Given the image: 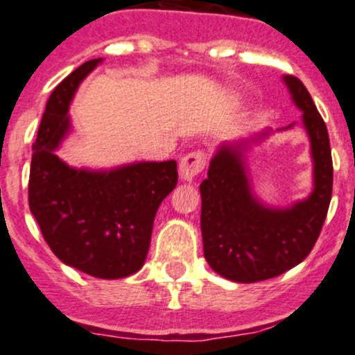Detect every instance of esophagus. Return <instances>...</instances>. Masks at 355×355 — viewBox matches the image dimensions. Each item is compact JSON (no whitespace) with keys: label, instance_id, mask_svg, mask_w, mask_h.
Listing matches in <instances>:
<instances>
[{"label":"esophagus","instance_id":"esophagus-1","mask_svg":"<svg viewBox=\"0 0 355 355\" xmlns=\"http://www.w3.org/2000/svg\"><path fill=\"white\" fill-rule=\"evenodd\" d=\"M207 165V153L203 150H193L187 153L180 162V175L183 180H191L205 168Z\"/></svg>","mask_w":355,"mask_h":355}]
</instances>
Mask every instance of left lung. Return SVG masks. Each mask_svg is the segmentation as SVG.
Listing matches in <instances>:
<instances>
[{
	"label": "left lung",
	"mask_w": 355,
	"mask_h": 355,
	"mask_svg": "<svg viewBox=\"0 0 355 355\" xmlns=\"http://www.w3.org/2000/svg\"><path fill=\"white\" fill-rule=\"evenodd\" d=\"M312 145L313 191L291 209H267L254 198L242 164L243 145H223L202 182V239L207 262L234 282L277 277L311 254L327 217L334 166L327 126L311 93L295 76H284Z\"/></svg>",
	"instance_id": "obj_1"
}]
</instances>
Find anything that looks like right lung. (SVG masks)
<instances>
[{
  "label": "right lung",
  "instance_id": "1",
  "mask_svg": "<svg viewBox=\"0 0 355 355\" xmlns=\"http://www.w3.org/2000/svg\"><path fill=\"white\" fill-rule=\"evenodd\" d=\"M101 61L89 60L53 89L33 144L28 203L44 242L63 263L98 279H121L144 266L158 207L178 180L177 162L76 170L56 157L70 130L68 107Z\"/></svg>",
  "mask_w": 355,
  "mask_h": 355
}]
</instances>
